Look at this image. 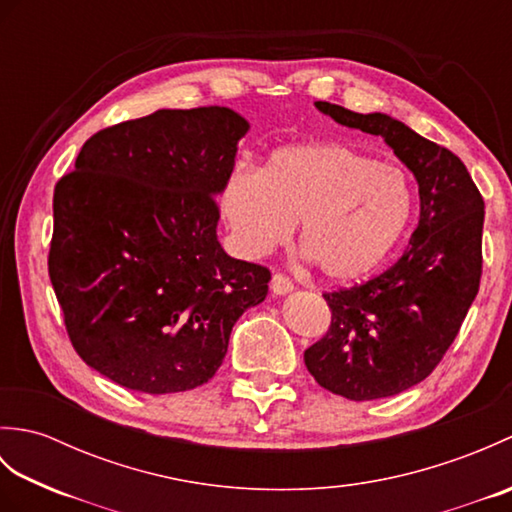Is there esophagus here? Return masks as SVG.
Segmentation results:
<instances>
[{"label":"esophagus","instance_id":"1","mask_svg":"<svg viewBox=\"0 0 512 512\" xmlns=\"http://www.w3.org/2000/svg\"><path fill=\"white\" fill-rule=\"evenodd\" d=\"M292 288H295V284H292V279L286 277L284 273H275L273 279H270V290H273L275 295H286Z\"/></svg>","mask_w":512,"mask_h":512}]
</instances>
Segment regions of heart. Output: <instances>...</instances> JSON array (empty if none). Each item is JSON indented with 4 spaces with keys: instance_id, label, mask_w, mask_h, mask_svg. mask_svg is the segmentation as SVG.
I'll list each match as a JSON object with an SVG mask.
<instances>
[{
    "instance_id": "b5f03b06",
    "label": "heart",
    "mask_w": 512,
    "mask_h": 512,
    "mask_svg": "<svg viewBox=\"0 0 512 512\" xmlns=\"http://www.w3.org/2000/svg\"><path fill=\"white\" fill-rule=\"evenodd\" d=\"M235 244L259 257L299 239L321 273L347 281L372 273L405 235L413 191L405 173L343 143L275 151L262 171L237 167L222 189Z\"/></svg>"
}]
</instances>
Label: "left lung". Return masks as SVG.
<instances>
[{"label": "left lung", "instance_id": "1", "mask_svg": "<svg viewBox=\"0 0 512 512\" xmlns=\"http://www.w3.org/2000/svg\"><path fill=\"white\" fill-rule=\"evenodd\" d=\"M336 123L383 136L418 180L420 220L398 262L363 284L323 292L332 321L303 361L347 400L396 396L447 354L480 290L484 198L464 162L387 114L317 101Z\"/></svg>", "mask_w": 512, "mask_h": 512}]
</instances>
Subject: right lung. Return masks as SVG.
Instances as JSON below:
<instances>
[{"label":"right lung","instance_id":"obj_1","mask_svg":"<svg viewBox=\"0 0 512 512\" xmlns=\"http://www.w3.org/2000/svg\"><path fill=\"white\" fill-rule=\"evenodd\" d=\"M248 123L228 107L158 110L85 140L54 187L48 273L85 363L143 394L204 385L270 270L224 253L217 193Z\"/></svg>","mask_w":512,"mask_h":512}]
</instances>
